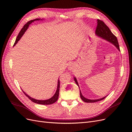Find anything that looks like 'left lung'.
<instances>
[{"label": "left lung", "mask_w": 132, "mask_h": 132, "mask_svg": "<svg viewBox=\"0 0 132 132\" xmlns=\"http://www.w3.org/2000/svg\"><path fill=\"white\" fill-rule=\"evenodd\" d=\"M97 27H96V31H95V34H96V36H98L99 37L102 38V39H105V40L111 43L112 44H113V45L118 49V50L119 51H120L117 38L112 33V32L110 30L109 27H108L102 21L100 20H97ZM74 80L75 82H76V84H77V85L79 87L77 78L74 77ZM79 89H80V87H79ZM80 97H81L82 100L85 102H97L99 101L102 100L103 99H104L107 96H107H106L103 97L102 98H101L95 99V100H90V99L85 98L84 96H83L82 94H81L80 89Z\"/></svg>", "instance_id": "1"}]
</instances>
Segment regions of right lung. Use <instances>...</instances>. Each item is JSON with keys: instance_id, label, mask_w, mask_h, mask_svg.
I'll list each match as a JSON object with an SVG mask.
<instances>
[{"instance_id": "1", "label": "right lung", "mask_w": 132, "mask_h": 132, "mask_svg": "<svg viewBox=\"0 0 132 132\" xmlns=\"http://www.w3.org/2000/svg\"><path fill=\"white\" fill-rule=\"evenodd\" d=\"M42 20V19H36L35 20H31V21H29V22H27L26 23V24L24 26H23V27L22 28V29L21 30V31H20V32L18 36H17V38H16V41L15 42L14 46H15L16 44L18 42V41L20 40V39H21V38L23 36V35L24 34V33L25 32V31L27 30L28 28H29V25L30 24H31V23L32 22H34L35 21H38V20ZM59 87H60V82H59V80H58V84H57V88L56 91H55V93L54 94V95L51 98H50L49 99H47V100H39L35 99L32 97H30V96H29L27 94H26L23 91V93L25 94V95L32 102H34L36 103H37V104H40V105H51V104H52V103H54V102H55L57 101V100L58 98V96H59Z\"/></svg>"}]
</instances>
